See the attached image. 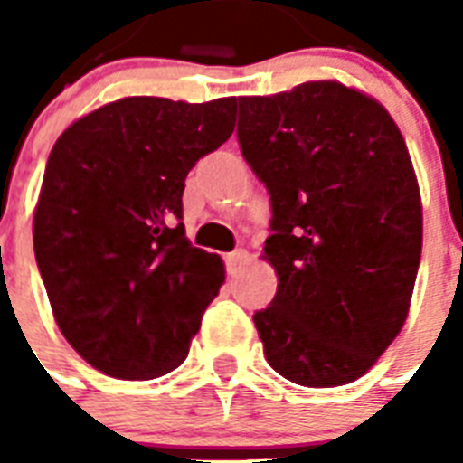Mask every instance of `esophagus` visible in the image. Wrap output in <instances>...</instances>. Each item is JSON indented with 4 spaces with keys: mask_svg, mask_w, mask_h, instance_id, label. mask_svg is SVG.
<instances>
[{
    "mask_svg": "<svg viewBox=\"0 0 463 463\" xmlns=\"http://www.w3.org/2000/svg\"><path fill=\"white\" fill-rule=\"evenodd\" d=\"M247 261H250V254H247L245 250H235V252H231L228 257H225V267H228V274H231V276L240 274V269L245 267Z\"/></svg>",
    "mask_w": 463,
    "mask_h": 463,
    "instance_id": "esophagus-1",
    "label": "esophagus"
}]
</instances>
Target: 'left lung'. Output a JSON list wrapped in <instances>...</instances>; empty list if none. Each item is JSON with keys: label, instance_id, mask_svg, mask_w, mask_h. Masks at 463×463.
I'll return each instance as SVG.
<instances>
[{"label": "left lung", "instance_id": "obj_1", "mask_svg": "<svg viewBox=\"0 0 463 463\" xmlns=\"http://www.w3.org/2000/svg\"><path fill=\"white\" fill-rule=\"evenodd\" d=\"M240 151L271 196L279 274L254 312L269 365L303 387L358 380L409 315L423 209L409 148L377 100L338 81L238 98Z\"/></svg>", "mask_w": 463, "mask_h": 463}]
</instances>
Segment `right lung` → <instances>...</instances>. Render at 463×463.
Listing matches in <instances>:
<instances>
[{
	"label": "right lung",
	"instance_id": "right-lung-1",
	"mask_svg": "<svg viewBox=\"0 0 463 463\" xmlns=\"http://www.w3.org/2000/svg\"><path fill=\"white\" fill-rule=\"evenodd\" d=\"M235 105L122 98L52 146L33 218L35 261L57 326L100 373L154 380L187 358L225 271L184 235V177L231 139Z\"/></svg>",
	"mask_w": 463,
	"mask_h": 463
}]
</instances>
